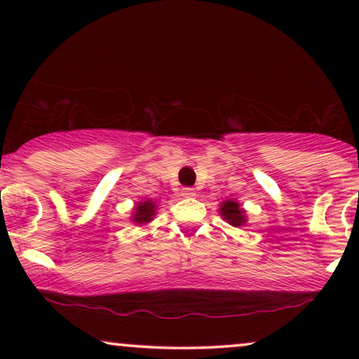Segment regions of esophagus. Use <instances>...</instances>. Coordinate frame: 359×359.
<instances>
[{"mask_svg":"<svg viewBox=\"0 0 359 359\" xmlns=\"http://www.w3.org/2000/svg\"><path fill=\"white\" fill-rule=\"evenodd\" d=\"M181 194H183V198H194L196 191L193 188H183V191H181Z\"/></svg>","mask_w":359,"mask_h":359,"instance_id":"esophagus-1","label":"esophagus"}]
</instances>
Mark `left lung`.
I'll return each instance as SVG.
<instances>
[{"mask_svg":"<svg viewBox=\"0 0 359 359\" xmlns=\"http://www.w3.org/2000/svg\"><path fill=\"white\" fill-rule=\"evenodd\" d=\"M219 212L225 222L232 225V227H242L248 220L245 209L235 199H227L224 203H220Z\"/></svg>","mask_w":359,"mask_h":359,"instance_id":"1","label":"left lung"}]
</instances>
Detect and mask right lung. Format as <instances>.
I'll list each match as a JSON object with an SVG mask.
<instances>
[{
    "label": "right lung",
    "mask_w": 359,
    "mask_h": 359,
    "mask_svg": "<svg viewBox=\"0 0 359 359\" xmlns=\"http://www.w3.org/2000/svg\"><path fill=\"white\" fill-rule=\"evenodd\" d=\"M156 214V203L151 199H144L139 201L132 209V217L130 222H134L135 225H147L154 220Z\"/></svg>",
    "instance_id": "right-lung-1"
}]
</instances>
